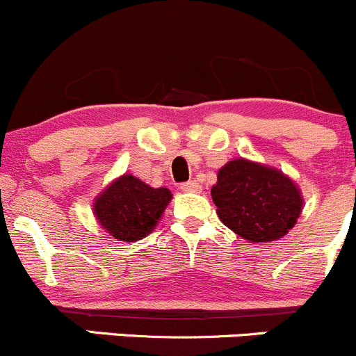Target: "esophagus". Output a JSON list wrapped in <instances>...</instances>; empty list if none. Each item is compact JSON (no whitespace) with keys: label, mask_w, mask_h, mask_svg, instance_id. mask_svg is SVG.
Instances as JSON below:
<instances>
[{"label":"esophagus","mask_w":356,"mask_h":356,"mask_svg":"<svg viewBox=\"0 0 356 356\" xmlns=\"http://www.w3.org/2000/svg\"><path fill=\"white\" fill-rule=\"evenodd\" d=\"M181 189L184 193H200L201 186H200V182H196V181H188L181 186Z\"/></svg>","instance_id":"34e87169"}]
</instances>
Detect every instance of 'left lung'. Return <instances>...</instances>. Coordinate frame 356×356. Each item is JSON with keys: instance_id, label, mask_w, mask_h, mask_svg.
<instances>
[{"instance_id": "obj_1", "label": "left lung", "mask_w": 356, "mask_h": 356, "mask_svg": "<svg viewBox=\"0 0 356 356\" xmlns=\"http://www.w3.org/2000/svg\"><path fill=\"white\" fill-rule=\"evenodd\" d=\"M211 200L224 225L250 243L286 236L303 208V196L288 175L246 158L218 170Z\"/></svg>"}]
</instances>
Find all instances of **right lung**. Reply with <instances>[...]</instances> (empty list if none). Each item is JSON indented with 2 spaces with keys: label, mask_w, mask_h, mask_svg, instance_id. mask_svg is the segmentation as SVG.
<instances>
[{
  "label": "right lung",
  "mask_w": 356,
  "mask_h": 356,
  "mask_svg": "<svg viewBox=\"0 0 356 356\" xmlns=\"http://www.w3.org/2000/svg\"><path fill=\"white\" fill-rule=\"evenodd\" d=\"M170 200L167 188H152L141 179L124 174L95 200L92 210L110 236L134 243L155 229Z\"/></svg>",
  "instance_id": "add662e5"
}]
</instances>
